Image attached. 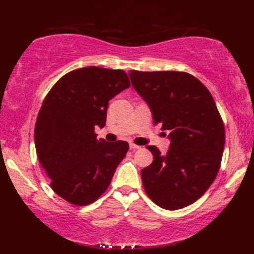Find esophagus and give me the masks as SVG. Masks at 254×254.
<instances>
[{"label":"esophagus","mask_w":254,"mask_h":254,"mask_svg":"<svg viewBox=\"0 0 254 254\" xmlns=\"http://www.w3.org/2000/svg\"><path fill=\"white\" fill-rule=\"evenodd\" d=\"M138 148H141V146H138V145H135L133 143H130V149H138Z\"/></svg>","instance_id":"34e87169"}]
</instances>
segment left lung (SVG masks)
<instances>
[{
  "instance_id": "left-lung-1",
  "label": "left lung",
  "mask_w": 254,
  "mask_h": 254,
  "mask_svg": "<svg viewBox=\"0 0 254 254\" xmlns=\"http://www.w3.org/2000/svg\"><path fill=\"white\" fill-rule=\"evenodd\" d=\"M133 88L150 108L154 124L169 131L166 155L147 146L154 160L142 169L147 195L159 207L194 203L216 178L225 146V127L208 89L186 72L130 71Z\"/></svg>"
}]
</instances>
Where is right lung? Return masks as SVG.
Here are the masks:
<instances>
[{
    "label": "right lung",
    "mask_w": 254,
    "mask_h": 254,
    "mask_svg": "<svg viewBox=\"0 0 254 254\" xmlns=\"http://www.w3.org/2000/svg\"><path fill=\"white\" fill-rule=\"evenodd\" d=\"M130 87L122 69L87 66L64 75L42 102L35 127L38 159L50 186L65 201L84 206L108 187L128 144L97 138L109 100Z\"/></svg>",
    "instance_id": "add662e5"
}]
</instances>
